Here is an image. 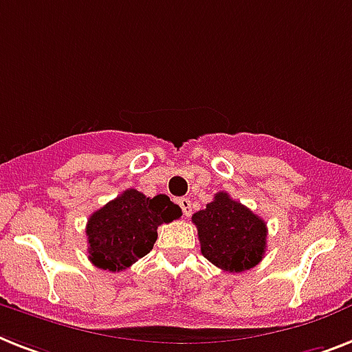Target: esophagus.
Returning <instances> with one entry per match:
<instances>
[{
	"label": "esophagus",
	"instance_id": "esophagus-1",
	"mask_svg": "<svg viewBox=\"0 0 352 352\" xmlns=\"http://www.w3.org/2000/svg\"><path fill=\"white\" fill-rule=\"evenodd\" d=\"M178 203H179V207H182L183 214H185L187 217L190 216V212H192V201H190L188 197H182V199H178Z\"/></svg>",
	"mask_w": 352,
	"mask_h": 352
}]
</instances>
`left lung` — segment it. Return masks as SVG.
Instances as JSON below:
<instances>
[{
  "mask_svg": "<svg viewBox=\"0 0 352 352\" xmlns=\"http://www.w3.org/2000/svg\"><path fill=\"white\" fill-rule=\"evenodd\" d=\"M201 254L217 268L239 274L254 268L266 252V223L257 214L234 201L226 192H217L207 208L196 212Z\"/></svg>",
  "mask_w": 352,
  "mask_h": 352,
  "instance_id": "8db88e82",
  "label": "left lung"
}]
</instances>
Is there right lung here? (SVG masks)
<instances>
[{
    "mask_svg": "<svg viewBox=\"0 0 352 352\" xmlns=\"http://www.w3.org/2000/svg\"><path fill=\"white\" fill-rule=\"evenodd\" d=\"M182 217V208L165 194L147 197L127 188L93 212L86 225L88 254L97 268L122 272L153 250L158 226Z\"/></svg>",
    "mask_w": 352,
    "mask_h": 352,
    "instance_id": "1",
    "label": "right lung"
}]
</instances>
